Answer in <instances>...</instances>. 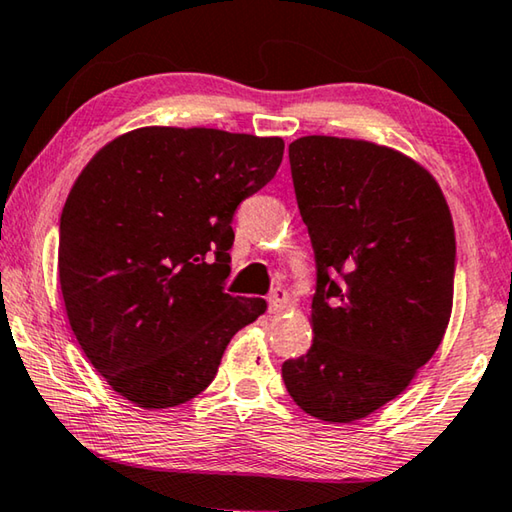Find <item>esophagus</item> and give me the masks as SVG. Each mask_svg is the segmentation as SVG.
<instances>
[{
	"label": "esophagus",
	"mask_w": 512,
	"mask_h": 512,
	"mask_svg": "<svg viewBox=\"0 0 512 512\" xmlns=\"http://www.w3.org/2000/svg\"><path fill=\"white\" fill-rule=\"evenodd\" d=\"M287 307H289V291L282 287L273 289L271 296H268V311H271V314H282Z\"/></svg>",
	"instance_id": "obj_1"
}]
</instances>
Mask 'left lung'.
Listing matches in <instances>:
<instances>
[{"instance_id":"1","label":"left lung","mask_w":512,"mask_h":512,"mask_svg":"<svg viewBox=\"0 0 512 512\" xmlns=\"http://www.w3.org/2000/svg\"><path fill=\"white\" fill-rule=\"evenodd\" d=\"M316 255L314 341L284 361L302 411L354 422L406 391L443 341L454 302L452 212L431 173L388 146L307 135L289 144Z\"/></svg>"}]
</instances>
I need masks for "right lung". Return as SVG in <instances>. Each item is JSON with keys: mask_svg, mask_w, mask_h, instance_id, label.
Segmentation results:
<instances>
[{"mask_svg": "<svg viewBox=\"0 0 512 512\" xmlns=\"http://www.w3.org/2000/svg\"><path fill=\"white\" fill-rule=\"evenodd\" d=\"M282 137L146 126L85 164L60 214L58 277L81 350L142 409L203 393L266 311L223 291L232 216L282 162Z\"/></svg>", "mask_w": 512, "mask_h": 512, "instance_id": "add662e5", "label": "right lung"}]
</instances>
